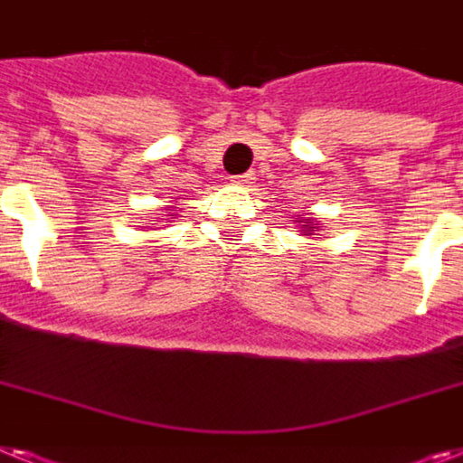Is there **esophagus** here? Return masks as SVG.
<instances>
[{"instance_id":"esophagus-1","label":"esophagus","mask_w":463,"mask_h":463,"mask_svg":"<svg viewBox=\"0 0 463 463\" xmlns=\"http://www.w3.org/2000/svg\"><path fill=\"white\" fill-rule=\"evenodd\" d=\"M251 181H254V174H242V176H238L235 184H251Z\"/></svg>"}]
</instances>
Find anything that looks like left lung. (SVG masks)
<instances>
[{
  "mask_svg": "<svg viewBox=\"0 0 463 463\" xmlns=\"http://www.w3.org/2000/svg\"><path fill=\"white\" fill-rule=\"evenodd\" d=\"M297 223H306V231H313V228L317 225L313 219H301V221H297Z\"/></svg>",
  "mask_w": 463,
  "mask_h": 463,
  "instance_id": "left-lung-1",
  "label": "left lung"
}]
</instances>
